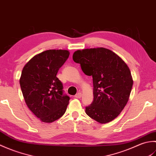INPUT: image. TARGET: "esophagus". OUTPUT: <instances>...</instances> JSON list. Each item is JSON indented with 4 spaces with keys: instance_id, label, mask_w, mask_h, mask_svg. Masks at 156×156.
I'll return each instance as SVG.
<instances>
[{
    "instance_id": "1",
    "label": "esophagus",
    "mask_w": 156,
    "mask_h": 156,
    "mask_svg": "<svg viewBox=\"0 0 156 156\" xmlns=\"http://www.w3.org/2000/svg\"><path fill=\"white\" fill-rule=\"evenodd\" d=\"M81 97H82L81 92H78V93L75 95V98H80Z\"/></svg>"
}]
</instances>
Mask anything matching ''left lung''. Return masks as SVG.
<instances>
[{"instance_id": "1", "label": "left lung", "mask_w": 156, "mask_h": 156, "mask_svg": "<svg viewBox=\"0 0 156 156\" xmlns=\"http://www.w3.org/2000/svg\"><path fill=\"white\" fill-rule=\"evenodd\" d=\"M72 58L93 80L94 100L86 107V113L101 124L112 121L127 105L133 87L128 66L115 52L104 48L77 50Z\"/></svg>"}]
</instances>
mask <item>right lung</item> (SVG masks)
<instances>
[{
    "label": "right lung",
    "instance_id": "right-lung-1",
    "mask_svg": "<svg viewBox=\"0 0 156 156\" xmlns=\"http://www.w3.org/2000/svg\"><path fill=\"white\" fill-rule=\"evenodd\" d=\"M66 49H49L33 57L23 68L19 80L26 105L44 122L62 117L69 98L63 94V85L56 77L69 57Z\"/></svg>",
    "mask_w": 156,
    "mask_h": 156
}]
</instances>
